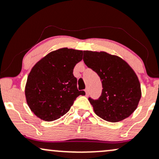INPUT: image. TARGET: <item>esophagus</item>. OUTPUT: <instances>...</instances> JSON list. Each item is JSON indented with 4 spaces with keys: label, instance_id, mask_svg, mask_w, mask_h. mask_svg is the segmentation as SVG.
<instances>
[{
    "label": "esophagus",
    "instance_id": "1",
    "mask_svg": "<svg viewBox=\"0 0 159 159\" xmlns=\"http://www.w3.org/2000/svg\"><path fill=\"white\" fill-rule=\"evenodd\" d=\"M85 93H86V96H88V94H89V92H88V88H86V89H85Z\"/></svg>",
    "mask_w": 159,
    "mask_h": 159
}]
</instances>
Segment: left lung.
Returning a JSON list of instances; mask_svg holds the SVG:
<instances>
[{"label":"left lung","instance_id":"obj_1","mask_svg":"<svg viewBox=\"0 0 159 159\" xmlns=\"http://www.w3.org/2000/svg\"><path fill=\"white\" fill-rule=\"evenodd\" d=\"M83 52L84 62L98 75L103 88L98 99L88 98L95 113L113 123L127 118L141 98V87L136 73L118 56L105 52Z\"/></svg>","mask_w":159,"mask_h":159}]
</instances>
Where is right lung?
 Here are the masks:
<instances>
[{
  "label": "right lung",
  "mask_w": 159,
  "mask_h": 159,
  "mask_svg": "<svg viewBox=\"0 0 159 159\" xmlns=\"http://www.w3.org/2000/svg\"><path fill=\"white\" fill-rule=\"evenodd\" d=\"M83 52L63 48L49 53L38 61L28 75L25 94L26 102L36 116L53 121L65 115L79 95L75 65L82 59Z\"/></svg>",
  "instance_id": "add662e5"
}]
</instances>
